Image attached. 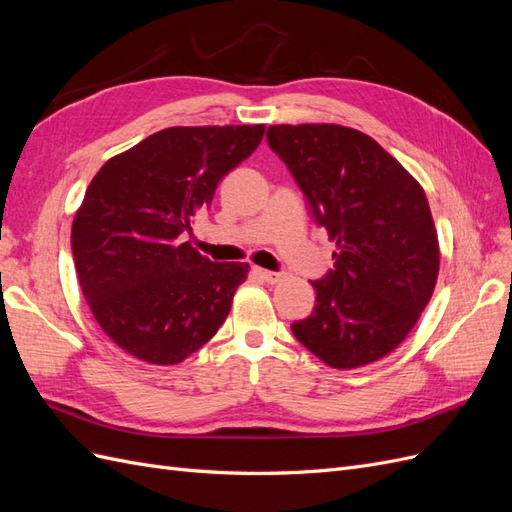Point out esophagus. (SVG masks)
<instances>
[{
  "instance_id": "obj_1",
  "label": "esophagus",
  "mask_w": 512,
  "mask_h": 512,
  "mask_svg": "<svg viewBox=\"0 0 512 512\" xmlns=\"http://www.w3.org/2000/svg\"><path fill=\"white\" fill-rule=\"evenodd\" d=\"M254 273L260 277V280L262 282H267V284H277V282H280L282 280V273H275V271H267V269H260V267H256L254 269Z\"/></svg>"
}]
</instances>
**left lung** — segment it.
Masks as SVG:
<instances>
[{
  "label": "left lung",
  "mask_w": 512,
  "mask_h": 512,
  "mask_svg": "<svg viewBox=\"0 0 512 512\" xmlns=\"http://www.w3.org/2000/svg\"><path fill=\"white\" fill-rule=\"evenodd\" d=\"M267 141L337 245L335 269L312 282L314 312L292 324L294 337L333 369L382 359L438 282V232L421 183L374 138L337 123H282Z\"/></svg>",
  "instance_id": "1"
}]
</instances>
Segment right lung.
<instances>
[{
  "label": "right lung",
  "mask_w": 512,
  "mask_h": 512,
  "mask_svg": "<svg viewBox=\"0 0 512 512\" xmlns=\"http://www.w3.org/2000/svg\"><path fill=\"white\" fill-rule=\"evenodd\" d=\"M262 134V123L166 128L91 179L72 222L76 275L100 329L134 359L177 365L224 324L250 265L211 262L181 235Z\"/></svg>",
  "instance_id": "right-lung-1"
}]
</instances>
